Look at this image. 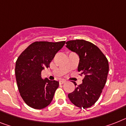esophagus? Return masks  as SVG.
I'll list each match as a JSON object with an SVG mask.
<instances>
[{
	"mask_svg": "<svg viewBox=\"0 0 126 126\" xmlns=\"http://www.w3.org/2000/svg\"><path fill=\"white\" fill-rule=\"evenodd\" d=\"M65 82H66V81H65V80H60L59 83H60V84H64V83H65Z\"/></svg>",
	"mask_w": 126,
	"mask_h": 126,
	"instance_id": "obj_1",
	"label": "esophagus"
}]
</instances>
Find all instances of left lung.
<instances>
[{
	"instance_id": "left-lung-1",
	"label": "left lung",
	"mask_w": 126,
	"mask_h": 126,
	"mask_svg": "<svg viewBox=\"0 0 126 126\" xmlns=\"http://www.w3.org/2000/svg\"><path fill=\"white\" fill-rule=\"evenodd\" d=\"M65 44L67 48L79 56L78 71L80 75H84L82 83L68 94V98L76 106L88 108L98 100L106 82L108 59L98 47L85 40H69Z\"/></svg>"
}]
</instances>
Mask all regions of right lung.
<instances>
[{
    "mask_svg": "<svg viewBox=\"0 0 126 126\" xmlns=\"http://www.w3.org/2000/svg\"><path fill=\"white\" fill-rule=\"evenodd\" d=\"M65 42H33L16 60L15 77L18 91L25 103L31 108L40 110L51 102L59 83L47 79L44 80L41 71L49 67L50 62Z\"/></svg>",
    "mask_w": 126,
    "mask_h": 126,
    "instance_id": "obj_1",
    "label": "right lung"
}]
</instances>
